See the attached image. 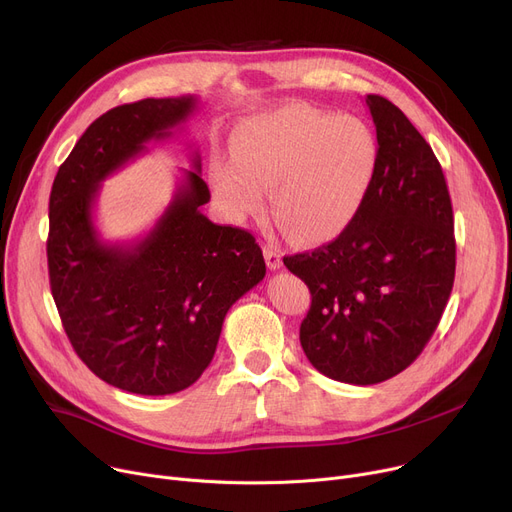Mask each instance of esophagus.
I'll list each match as a JSON object with an SVG mask.
<instances>
[{
	"mask_svg": "<svg viewBox=\"0 0 512 512\" xmlns=\"http://www.w3.org/2000/svg\"><path fill=\"white\" fill-rule=\"evenodd\" d=\"M263 255H265V261H267V267H270V270H280V267H282V253L280 251H276L274 247L267 245Z\"/></svg>",
	"mask_w": 512,
	"mask_h": 512,
	"instance_id": "34e87169",
	"label": "esophagus"
}]
</instances>
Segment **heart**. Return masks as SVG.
Returning <instances> with one entry per match:
<instances>
[{
  "instance_id": "1",
  "label": "heart",
  "mask_w": 512,
  "mask_h": 512,
  "mask_svg": "<svg viewBox=\"0 0 512 512\" xmlns=\"http://www.w3.org/2000/svg\"><path fill=\"white\" fill-rule=\"evenodd\" d=\"M375 168L378 139L367 122L286 103L240 122L213 184L238 218L257 211L272 184V211L299 240L321 242L353 222Z\"/></svg>"
}]
</instances>
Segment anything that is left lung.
<instances>
[{
	"label": "left lung",
	"instance_id": "left-lung-1",
	"mask_svg": "<svg viewBox=\"0 0 512 512\" xmlns=\"http://www.w3.org/2000/svg\"><path fill=\"white\" fill-rule=\"evenodd\" d=\"M378 168L353 222L330 245L284 257L311 290L301 346L344 384L371 386L407 369L436 332L454 267L448 186L432 147L394 103L367 95Z\"/></svg>",
	"mask_w": 512,
	"mask_h": 512
}]
</instances>
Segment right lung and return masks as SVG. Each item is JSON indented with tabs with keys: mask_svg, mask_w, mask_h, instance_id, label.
I'll list each match as a JSON object with an SVG mask.
<instances>
[{
	"mask_svg": "<svg viewBox=\"0 0 512 512\" xmlns=\"http://www.w3.org/2000/svg\"><path fill=\"white\" fill-rule=\"evenodd\" d=\"M193 95L143 99L99 116L60 166L49 195V284L83 363L110 386L164 396L195 384L228 309L265 276L253 234L201 213L211 195L201 155L141 238L105 242L95 205L105 178L172 139L197 110Z\"/></svg>",
	"mask_w": 512,
	"mask_h": 512,
	"instance_id": "add662e5",
	"label": "right lung"
}]
</instances>
